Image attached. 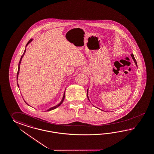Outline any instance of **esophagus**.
<instances>
[{
    "mask_svg": "<svg viewBox=\"0 0 154 154\" xmlns=\"http://www.w3.org/2000/svg\"><path fill=\"white\" fill-rule=\"evenodd\" d=\"M83 70H84V71L86 72L87 68H83Z\"/></svg>",
    "mask_w": 154,
    "mask_h": 154,
    "instance_id": "obj_1",
    "label": "esophagus"
}]
</instances>
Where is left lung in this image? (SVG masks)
<instances>
[{
  "label": "left lung",
  "instance_id": "left-lung-1",
  "mask_svg": "<svg viewBox=\"0 0 154 154\" xmlns=\"http://www.w3.org/2000/svg\"><path fill=\"white\" fill-rule=\"evenodd\" d=\"M132 58H133V60H134V62H135V64H136V66H137V62H136V60H135V57H134V54H131ZM87 97L88 98V90H87Z\"/></svg>",
  "mask_w": 154,
  "mask_h": 154
}]
</instances>
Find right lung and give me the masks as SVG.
Segmentation results:
<instances>
[{"label":"right lung","mask_w":154,"mask_h":154,"mask_svg":"<svg viewBox=\"0 0 154 154\" xmlns=\"http://www.w3.org/2000/svg\"><path fill=\"white\" fill-rule=\"evenodd\" d=\"M32 41V39H30L29 41H28V42L27 43V44H26V45H28L29 43H30V42ZM26 49H25V51H24V53H23V54H22V57H21V58H20V60H19V64H18V72H17V79H18V74H19V68H20V63H21V60H22V59L23 57V56H24V53H26ZM18 86L19 87V85H18ZM64 97H65V92H64V95H63V98H62V101H61V102H60V104H58V105H57V106H54V107H52V108H50V109H48L47 111H51V110H52V109H56L57 107H59L60 106L61 104H62V103L64 101Z\"/></svg>","instance_id":"obj_1"}]
</instances>
